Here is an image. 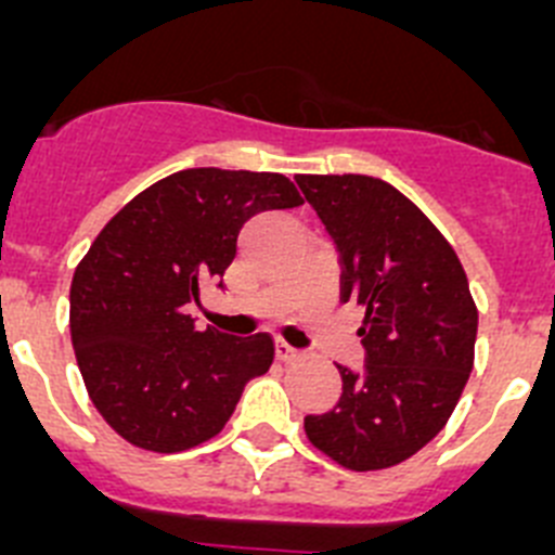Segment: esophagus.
I'll list each match as a JSON object with an SVG mask.
<instances>
[{"label": "esophagus", "instance_id": "esophagus-1", "mask_svg": "<svg viewBox=\"0 0 555 555\" xmlns=\"http://www.w3.org/2000/svg\"><path fill=\"white\" fill-rule=\"evenodd\" d=\"M276 359L279 362H296L298 351L296 348H289L287 343H276Z\"/></svg>", "mask_w": 555, "mask_h": 555}]
</instances>
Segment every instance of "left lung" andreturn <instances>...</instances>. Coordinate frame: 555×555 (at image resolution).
Returning <instances> with one entry per match:
<instances>
[{
    "label": "left lung",
    "instance_id": "8db88e82",
    "mask_svg": "<svg viewBox=\"0 0 555 555\" xmlns=\"http://www.w3.org/2000/svg\"><path fill=\"white\" fill-rule=\"evenodd\" d=\"M298 188L343 257V301L364 309L362 373L337 364L343 396L304 431L357 473L387 470L431 442L476 359L478 309L451 243L401 191L362 173H301Z\"/></svg>",
    "mask_w": 555,
    "mask_h": 555
}]
</instances>
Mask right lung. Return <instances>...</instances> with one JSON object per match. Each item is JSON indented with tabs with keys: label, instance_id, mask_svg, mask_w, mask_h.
<instances>
[{
	"label": "right lung",
	"instance_id": "add662e5",
	"mask_svg": "<svg viewBox=\"0 0 555 555\" xmlns=\"http://www.w3.org/2000/svg\"><path fill=\"white\" fill-rule=\"evenodd\" d=\"M304 204L282 173L188 168L104 223L72 279V346L88 398L118 437L177 453L216 437L273 364V337L196 332L184 304L223 276L262 209Z\"/></svg>",
	"mask_w": 555,
	"mask_h": 555
}]
</instances>
